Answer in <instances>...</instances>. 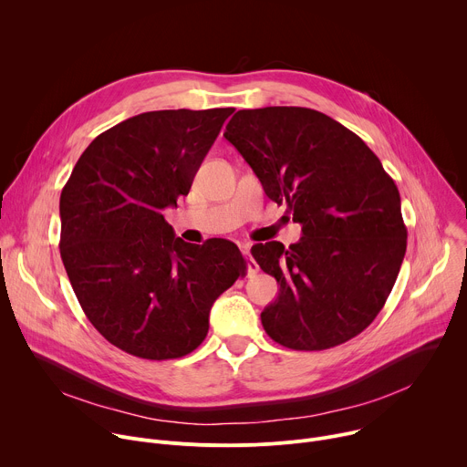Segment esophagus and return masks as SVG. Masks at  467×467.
Instances as JSON below:
<instances>
[{
	"instance_id": "1",
	"label": "esophagus",
	"mask_w": 467,
	"mask_h": 467,
	"mask_svg": "<svg viewBox=\"0 0 467 467\" xmlns=\"http://www.w3.org/2000/svg\"><path fill=\"white\" fill-rule=\"evenodd\" d=\"M240 251L244 253V256H245V264H247V277H253V275H256L258 274V264H256V260L253 258V254H251V245L249 244H242L240 245Z\"/></svg>"
}]
</instances>
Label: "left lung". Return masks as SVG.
<instances>
[{"label":"left lung","mask_w":467,"mask_h":467,"mask_svg":"<svg viewBox=\"0 0 467 467\" xmlns=\"http://www.w3.org/2000/svg\"><path fill=\"white\" fill-rule=\"evenodd\" d=\"M223 137L275 203L301 223V240L256 244L260 268L281 285L260 314L277 344L297 351L340 346L377 317L407 251L401 197L353 130L305 107L238 110Z\"/></svg>","instance_id":"8db88e82"}]
</instances>
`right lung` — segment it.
I'll use <instances>...</instances> for the list:
<instances>
[{
    "mask_svg": "<svg viewBox=\"0 0 467 467\" xmlns=\"http://www.w3.org/2000/svg\"><path fill=\"white\" fill-rule=\"evenodd\" d=\"M234 109L153 110L92 140L60 193V256L81 308L118 349L148 360L192 353L214 301L244 275L233 242L192 245L177 205Z\"/></svg>",
    "mask_w": 467,
    "mask_h": 467,
    "instance_id": "add662e5",
    "label": "right lung"
}]
</instances>
